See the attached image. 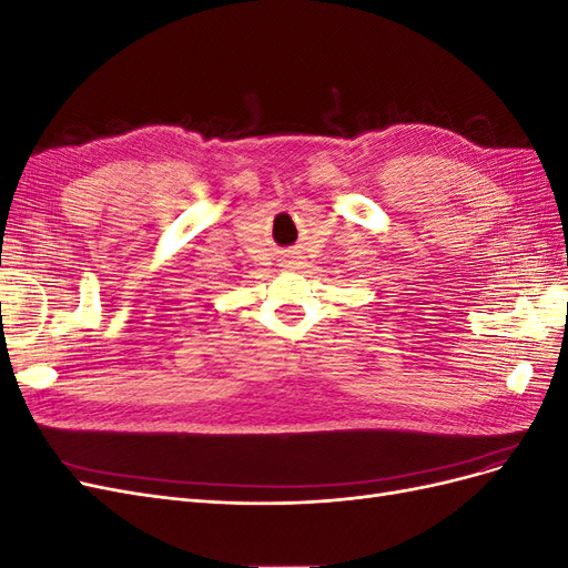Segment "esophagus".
Masks as SVG:
<instances>
[{
    "instance_id": "1",
    "label": "esophagus",
    "mask_w": 568,
    "mask_h": 568,
    "mask_svg": "<svg viewBox=\"0 0 568 568\" xmlns=\"http://www.w3.org/2000/svg\"><path fill=\"white\" fill-rule=\"evenodd\" d=\"M298 265V261H296V255L294 253H286L284 257H282V267H286V270H294Z\"/></svg>"
}]
</instances>
